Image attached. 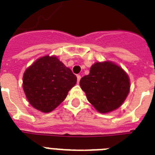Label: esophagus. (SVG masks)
I'll return each instance as SVG.
<instances>
[{
  "label": "esophagus",
  "mask_w": 155,
  "mask_h": 155,
  "mask_svg": "<svg viewBox=\"0 0 155 155\" xmlns=\"http://www.w3.org/2000/svg\"><path fill=\"white\" fill-rule=\"evenodd\" d=\"M81 78V75H79V74L77 75V79H78V83H79V82H80Z\"/></svg>",
  "instance_id": "1"
}]
</instances>
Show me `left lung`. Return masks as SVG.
Segmentation results:
<instances>
[{"label": "left lung", "instance_id": "1", "mask_svg": "<svg viewBox=\"0 0 155 155\" xmlns=\"http://www.w3.org/2000/svg\"><path fill=\"white\" fill-rule=\"evenodd\" d=\"M80 86L88 101L101 113H107L121 105L130 90V81L122 68L111 62H97L90 74L81 79Z\"/></svg>", "mask_w": 155, "mask_h": 155}]
</instances>
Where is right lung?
Segmentation results:
<instances>
[{
	"instance_id": "obj_1",
	"label": "right lung",
	"mask_w": 155,
	"mask_h": 155,
	"mask_svg": "<svg viewBox=\"0 0 155 155\" xmlns=\"http://www.w3.org/2000/svg\"><path fill=\"white\" fill-rule=\"evenodd\" d=\"M76 82V75L57 57L45 56L25 71L23 88L31 105L48 113L66 98Z\"/></svg>"
}]
</instances>
